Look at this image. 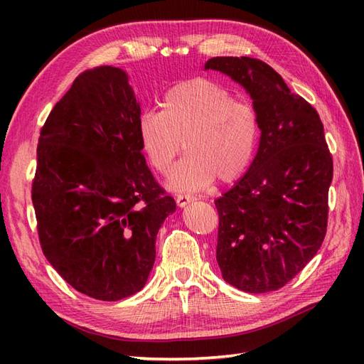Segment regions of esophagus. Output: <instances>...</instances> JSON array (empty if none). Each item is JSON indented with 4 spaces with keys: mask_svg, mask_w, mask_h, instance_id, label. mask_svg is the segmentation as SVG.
<instances>
[{
    "mask_svg": "<svg viewBox=\"0 0 364 364\" xmlns=\"http://www.w3.org/2000/svg\"><path fill=\"white\" fill-rule=\"evenodd\" d=\"M191 202H194V197L186 196V194H180V196H176V205L180 206V208H184L186 205H189Z\"/></svg>",
    "mask_w": 364,
    "mask_h": 364,
    "instance_id": "1",
    "label": "esophagus"
}]
</instances>
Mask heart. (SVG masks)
I'll return each instance as SVG.
<instances>
[{
  "label": "heart",
  "mask_w": 364,
  "mask_h": 364,
  "mask_svg": "<svg viewBox=\"0 0 364 364\" xmlns=\"http://www.w3.org/2000/svg\"><path fill=\"white\" fill-rule=\"evenodd\" d=\"M259 136L258 111L205 78L176 84L162 98L161 112L145 111L137 119L139 146L154 172L167 175L183 144L188 150L170 176L175 191L196 192L215 178L239 180L252 164Z\"/></svg>",
  "instance_id": "b5f03b06"
}]
</instances>
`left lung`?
Masks as SVG:
<instances>
[{
    "label": "left lung",
    "mask_w": 364,
    "mask_h": 364,
    "mask_svg": "<svg viewBox=\"0 0 364 364\" xmlns=\"http://www.w3.org/2000/svg\"><path fill=\"white\" fill-rule=\"evenodd\" d=\"M205 70L241 84L261 125L252 166L215 200V258L235 288L277 291L313 259L327 233L333 159L323 125L318 111L259 59L213 58Z\"/></svg>",
    "instance_id": "8db88e82"
}]
</instances>
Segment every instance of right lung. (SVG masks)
Here are the masks:
<instances>
[{
    "label": "right lung",
    "instance_id": "1",
    "mask_svg": "<svg viewBox=\"0 0 364 364\" xmlns=\"http://www.w3.org/2000/svg\"><path fill=\"white\" fill-rule=\"evenodd\" d=\"M141 105L117 67L82 72L41 129L33 205L42 252L76 291L115 301L141 291L175 200L137 141Z\"/></svg>",
    "mask_w": 364,
    "mask_h": 364
}]
</instances>
